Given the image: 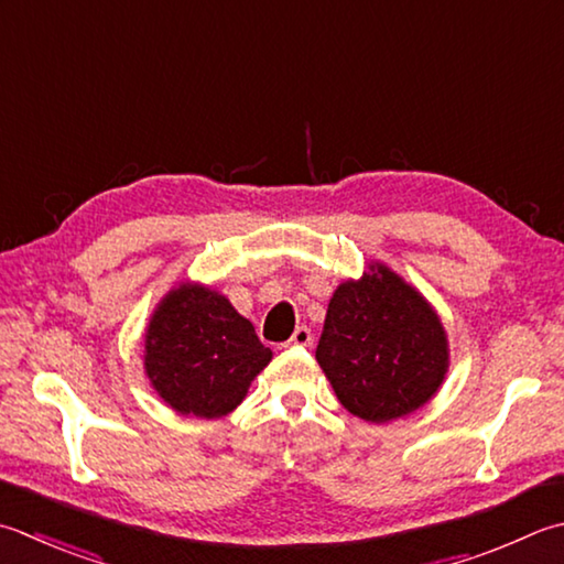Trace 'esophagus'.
Returning <instances> with one entry per match:
<instances>
[{
    "mask_svg": "<svg viewBox=\"0 0 564 564\" xmlns=\"http://www.w3.org/2000/svg\"><path fill=\"white\" fill-rule=\"evenodd\" d=\"M311 345H313L311 329H307V327H295V333H293V337L289 339V345H285V347H311Z\"/></svg>",
    "mask_w": 564,
    "mask_h": 564,
    "instance_id": "1",
    "label": "esophagus"
}]
</instances>
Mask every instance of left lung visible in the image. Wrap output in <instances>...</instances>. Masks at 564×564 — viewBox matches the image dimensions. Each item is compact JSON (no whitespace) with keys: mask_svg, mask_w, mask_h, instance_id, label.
<instances>
[{"mask_svg":"<svg viewBox=\"0 0 564 564\" xmlns=\"http://www.w3.org/2000/svg\"><path fill=\"white\" fill-rule=\"evenodd\" d=\"M315 359L337 401L367 423H391L423 408L449 369L437 311L403 275L369 261L329 297Z\"/></svg>","mask_w":564,"mask_h":564,"instance_id":"8db88e82","label":"left lung"}]
</instances>
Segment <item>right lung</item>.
Masks as SVG:
<instances>
[{"instance_id": "obj_1", "label": "right lung", "mask_w": 564, "mask_h": 564, "mask_svg": "<svg viewBox=\"0 0 564 564\" xmlns=\"http://www.w3.org/2000/svg\"><path fill=\"white\" fill-rule=\"evenodd\" d=\"M273 351L229 297L181 281L165 293L143 333V371L165 405L195 417H223L247 399Z\"/></svg>"}]
</instances>
